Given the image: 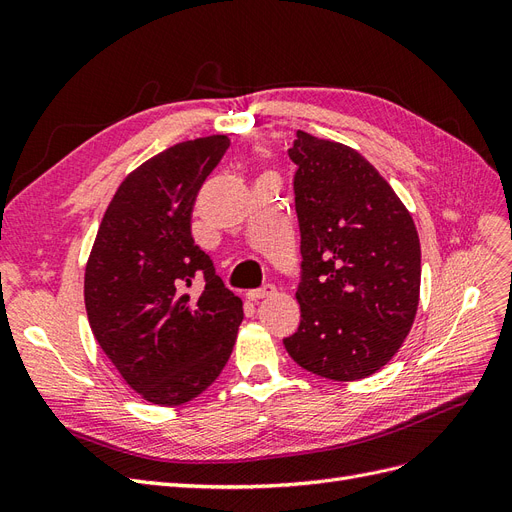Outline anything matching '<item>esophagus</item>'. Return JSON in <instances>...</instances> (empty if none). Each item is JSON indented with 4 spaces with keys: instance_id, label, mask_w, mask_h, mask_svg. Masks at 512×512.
Returning <instances> with one entry per match:
<instances>
[{
    "instance_id": "esophagus-1",
    "label": "esophagus",
    "mask_w": 512,
    "mask_h": 512,
    "mask_svg": "<svg viewBox=\"0 0 512 512\" xmlns=\"http://www.w3.org/2000/svg\"><path fill=\"white\" fill-rule=\"evenodd\" d=\"M275 294V286H271V284H267V286H262V288H258V290H250L245 294L247 299L250 301H260V299H267V297H273Z\"/></svg>"
}]
</instances>
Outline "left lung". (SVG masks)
<instances>
[{
  "mask_svg": "<svg viewBox=\"0 0 512 512\" xmlns=\"http://www.w3.org/2000/svg\"><path fill=\"white\" fill-rule=\"evenodd\" d=\"M288 156L297 164L303 277L294 294L301 324L284 346L316 376L367 378L397 354L416 316L421 241L414 220L356 149L299 130Z\"/></svg>",
  "mask_w": 512,
  "mask_h": 512,
  "instance_id": "8db88e82",
  "label": "left lung"
}]
</instances>
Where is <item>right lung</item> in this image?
Masks as SVG:
<instances>
[{"label": "right lung", "instance_id": "1", "mask_svg": "<svg viewBox=\"0 0 512 512\" xmlns=\"http://www.w3.org/2000/svg\"><path fill=\"white\" fill-rule=\"evenodd\" d=\"M230 138L177 143L119 183L85 267V309L108 361L149 404L181 406L222 374L243 303L192 237L200 185ZM204 273L206 290L185 291Z\"/></svg>", "mask_w": 512, "mask_h": 512}]
</instances>
